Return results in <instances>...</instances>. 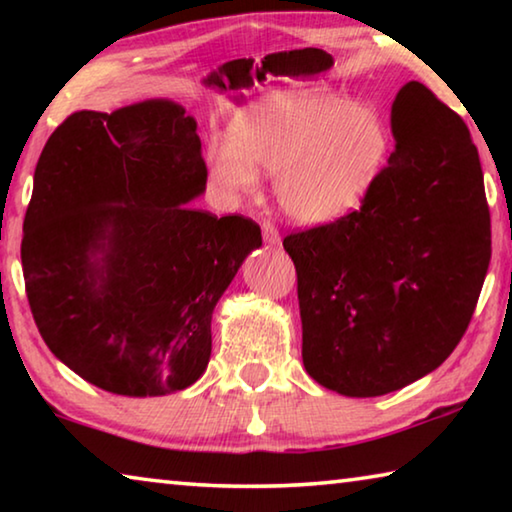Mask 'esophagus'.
<instances>
[{
    "label": "esophagus",
    "instance_id": "1",
    "mask_svg": "<svg viewBox=\"0 0 512 512\" xmlns=\"http://www.w3.org/2000/svg\"><path fill=\"white\" fill-rule=\"evenodd\" d=\"M262 237H264V241H266L268 246H277L282 241L280 239V232H277V228H275L271 221H264L262 223Z\"/></svg>",
    "mask_w": 512,
    "mask_h": 512
}]
</instances>
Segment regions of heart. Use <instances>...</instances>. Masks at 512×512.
<instances>
[{"label":"heart","mask_w":512,"mask_h":512,"mask_svg":"<svg viewBox=\"0 0 512 512\" xmlns=\"http://www.w3.org/2000/svg\"><path fill=\"white\" fill-rule=\"evenodd\" d=\"M388 149V131L372 108L332 92H277L239 110L230 144L214 146L207 169L230 196L253 192L259 173L275 176L282 212L320 225L368 194Z\"/></svg>","instance_id":"b5f03b06"}]
</instances>
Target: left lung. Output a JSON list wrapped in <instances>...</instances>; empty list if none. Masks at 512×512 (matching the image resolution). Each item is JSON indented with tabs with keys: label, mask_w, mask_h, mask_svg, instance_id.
Listing matches in <instances>:
<instances>
[{
	"label": "left lung",
	"mask_w": 512,
	"mask_h": 512,
	"mask_svg": "<svg viewBox=\"0 0 512 512\" xmlns=\"http://www.w3.org/2000/svg\"><path fill=\"white\" fill-rule=\"evenodd\" d=\"M395 151L357 212L296 232L302 363L345 397L436 370L461 341L490 264V210L463 119L411 81L391 108Z\"/></svg>",
	"instance_id": "1"
}]
</instances>
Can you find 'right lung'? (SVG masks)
Returning <instances> with one entry per match:
<instances>
[{
	"mask_svg": "<svg viewBox=\"0 0 512 512\" xmlns=\"http://www.w3.org/2000/svg\"><path fill=\"white\" fill-rule=\"evenodd\" d=\"M149 99L81 110L42 149L22 271L47 348L103 391H185L212 352V314L262 230L189 203L205 192L196 119Z\"/></svg>",
	"mask_w": 512,
	"mask_h": 512,
	"instance_id": "1",
	"label": "right lung"
}]
</instances>
